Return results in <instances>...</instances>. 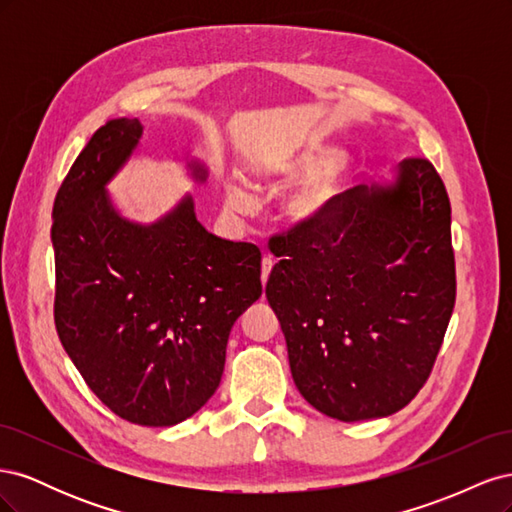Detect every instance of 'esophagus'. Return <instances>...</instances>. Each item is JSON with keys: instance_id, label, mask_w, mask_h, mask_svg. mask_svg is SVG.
<instances>
[{"instance_id": "obj_1", "label": "esophagus", "mask_w": 512, "mask_h": 512, "mask_svg": "<svg viewBox=\"0 0 512 512\" xmlns=\"http://www.w3.org/2000/svg\"><path fill=\"white\" fill-rule=\"evenodd\" d=\"M273 258L271 256H265L262 258V265H260V280H262V284H267V280H269V275H271V271H273Z\"/></svg>"}]
</instances>
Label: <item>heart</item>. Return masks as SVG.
I'll return each instance as SVG.
<instances>
[{
	"label": "heart",
	"mask_w": 512,
	"mask_h": 512,
	"mask_svg": "<svg viewBox=\"0 0 512 512\" xmlns=\"http://www.w3.org/2000/svg\"><path fill=\"white\" fill-rule=\"evenodd\" d=\"M339 158L342 156H339L337 149L312 145L292 153V156H286L282 162L275 164V173H280L288 179L314 175L320 173L324 167L330 168L322 175L305 181L301 188H297L288 196L286 215L294 224H314L331 209L339 192H342V170L335 166ZM228 196L235 200V203L241 200V194L235 185H228Z\"/></svg>",
	"instance_id": "obj_1"
}]
</instances>
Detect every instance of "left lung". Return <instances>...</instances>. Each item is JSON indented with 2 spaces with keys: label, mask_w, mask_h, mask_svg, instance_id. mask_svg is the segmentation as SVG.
Wrapping results in <instances>:
<instances>
[{
  "label": "left lung",
  "mask_w": 512,
  "mask_h": 512,
  "mask_svg": "<svg viewBox=\"0 0 512 512\" xmlns=\"http://www.w3.org/2000/svg\"><path fill=\"white\" fill-rule=\"evenodd\" d=\"M269 247L280 262L265 294L299 393L344 423L408 406L457 292L451 200L433 164L406 158L393 183L342 192L320 220Z\"/></svg>",
  "instance_id": "obj_1"
}]
</instances>
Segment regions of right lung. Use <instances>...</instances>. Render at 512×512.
<instances>
[{"mask_svg": "<svg viewBox=\"0 0 512 512\" xmlns=\"http://www.w3.org/2000/svg\"><path fill=\"white\" fill-rule=\"evenodd\" d=\"M141 136L138 119L108 121L55 196V327L106 408L170 427L220 386L232 324L262 294L260 250L211 235L192 196L147 226L121 218L106 183Z\"/></svg>", "mask_w": 512, "mask_h": 512, "instance_id": "1", "label": "right lung"}]
</instances>
